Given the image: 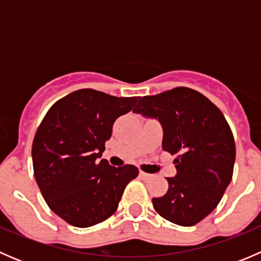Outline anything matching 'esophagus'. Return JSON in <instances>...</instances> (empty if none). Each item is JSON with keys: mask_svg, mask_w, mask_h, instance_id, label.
Wrapping results in <instances>:
<instances>
[{"mask_svg": "<svg viewBox=\"0 0 261 261\" xmlns=\"http://www.w3.org/2000/svg\"><path fill=\"white\" fill-rule=\"evenodd\" d=\"M140 177H141V179L147 180L151 178V174H149V173H145V172H140Z\"/></svg>", "mask_w": 261, "mask_h": 261, "instance_id": "1", "label": "esophagus"}]
</instances>
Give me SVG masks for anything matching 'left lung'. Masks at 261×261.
<instances>
[{
	"label": "left lung",
	"instance_id": "8db88e82",
	"mask_svg": "<svg viewBox=\"0 0 261 261\" xmlns=\"http://www.w3.org/2000/svg\"><path fill=\"white\" fill-rule=\"evenodd\" d=\"M133 111L158 118L163 150L177 155V175L167 178L164 196L151 199L154 210L175 225H196L217 207L232 179L235 140L225 116L187 87L144 96Z\"/></svg>",
	"mask_w": 261,
	"mask_h": 261
}]
</instances>
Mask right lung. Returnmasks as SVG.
Returning <instances> with one entry per match:
<instances>
[{"instance_id":"right-lung-1","label":"right lung","mask_w":261,"mask_h":261,"mask_svg":"<svg viewBox=\"0 0 261 261\" xmlns=\"http://www.w3.org/2000/svg\"><path fill=\"white\" fill-rule=\"evenodd\" d=\"M140 97H115L96 89L72 92L55 102L33 141L35 180L46 204L75 227H89L116 212L139 169L99 160L112 126Z\"/></svg>"}]
</instances>
